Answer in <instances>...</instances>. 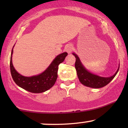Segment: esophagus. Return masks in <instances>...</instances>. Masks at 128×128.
I'll use <instances>...</instances> for the list:
<instances>
[{
  "label": "esophagus",
  "mask_w": 128,
  "mask_h": 128,
  "mask_svg": "<svg viewBox=\"0 0 128 128\" xmlns=\"http://www.w3.org/2000/svg\"><path fill=\"white\" fill-rule=\"evenodd\" d=\"M73 46L72 44H68V45H67V46L66 47V52L68 53V54L71 53L72 51L73 50Z\"/></svg>",
  "instance_id": "obj_1"
}]
</instances>
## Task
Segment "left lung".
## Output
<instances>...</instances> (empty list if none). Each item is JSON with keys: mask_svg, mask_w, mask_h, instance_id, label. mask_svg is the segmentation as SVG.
I'll list each match as a JSON object with an SVG mask.
<instances>
[{"mask_svg": "<svg viewBox=\"0 0 128 128\" xmlns=\"http://www.w3.org/2000/svg\"><path fill=\"white\" fill-rule=\"evenodd\" d=\"M73 55L76 58L75 68L79 81L86 86L94 88H99L105 86L107 84H108L115 77L116 74L118 72V69H119L118 68L115 74L111 77H100V76L95 75V74H92L88 72L81 64L79 57L74 53L73 54Z\"/></svg>", "mask_w": 128, "mask_h": 128, "instance_id": "obj_1", "label": "left lung"}]
</instances>
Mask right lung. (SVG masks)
<instances>
[{
    "label": "right lung",
    "mask_w": 128,
    "mask_h": 128,
    "mask_svg": "<svg viewBox=\"0 0 128 128\" xmlns=\"http://www.w3.org/2000/svg\"><path fill=\"white\" fill-rule=\"evenodd\" d=\"M12 53L13 49L10 59V70L13 80L17 86L34 93L44 92L54 86L58 77V66L64 61L66 56L68 55L67 52H64L57 56L46 70L42 74L31 77H25L19 74L13 67Z\"/></svg>",
    "instance_id": "1"
}]
</instances>
